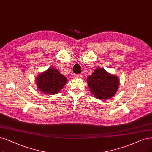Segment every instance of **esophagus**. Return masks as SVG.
<instances>
[{
    "mask_svg": "<svg viewBox=\"0 0 152 152\" xmlns=\"http://www.w3.org/2000/svg\"><path fill=\"white\" fill-rule=\"evenodd\" d=\"M74 77H75V78H82V75H80V74H75Z\"/></svg>",
    "mask_w": 152,
    "mask_h": 152,
    "instance_id": "1",
    "label": "esophagus"
}]
</instances>
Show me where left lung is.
I'll list each match as a JSON object with an SVG mask.
<instances>
[{"mask_svg":"<svg viewBox=\"0 0 152 152\" xmlns=\"http://www.w3.org/2000/svg\"><path fill=\"white\" fill-rule=\"evenodd\" d=\"M87 83L96 99L107 100L116 94L120 81L117 76L109 74L103 68H97L87 78Z\"/></svg>","mask_w":152,"mask_h":152,"instance_id":"8db88e82","label":"left lung"}]
</instances>
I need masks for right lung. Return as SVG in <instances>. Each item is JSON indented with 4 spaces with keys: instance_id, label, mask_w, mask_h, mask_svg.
Returning a JSON list of instances; mask_svg holds the SVG:
<instances>
[{
    "instance_id": "1",
    "label": "right lung",
    "mask_w": 152,
    "mask_h": 152,
    "mask_svg": "<svg viewBox=\"0 0 152 152\" xmlns=\"http://www.w3.org/2000/svg\"><path fill=\"white\" fill-rule=\"evenodd\" d=\"M67 79L56 69L50 68L42 72L36 78L37 87L46 94H56L66 83Z\"/></svg>"
}]
</instances>
